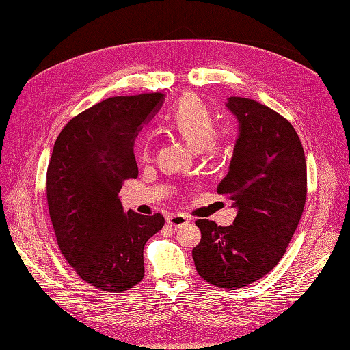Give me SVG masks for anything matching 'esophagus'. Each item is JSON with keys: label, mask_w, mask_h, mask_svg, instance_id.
Wrapping results in <instances>:
<instances>
[{"label": "esophagus", "mask_w": 350, "mask_h": 350, "mask_svg": "<svg viewBox=\"0 0 350 350\" xmlns=\"http://www.w3.org/2000/svg\"><path fill=\"white\" fill-rule=\"evenodd\" d=\"M188 220H189V219H188V216H185V215H171V216H167L166 224H167L169 226L179 228V226L185 225Z\"/></svg>", "instance_id": "34e87169"}]
</instances>
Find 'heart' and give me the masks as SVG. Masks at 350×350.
<instances>
[{"instance_id":"b5f03b06","label":"heart","mask_w":350,"mask_h":350,"mask_svg":"<svg viewBox=\"0 0 350 350\" xmlns=\"http://www.w3.org/2000/svg\"><path fill=\"white\" fill-rule=\"evenodd\" d=\"M166 126L178 134L196 150L216 153L221 140L216 133L215 115L194 94H185L166 115ZM139 154L146 157L150 150V135L143 134L139 140Z\"/></svg>"}]
</instances>
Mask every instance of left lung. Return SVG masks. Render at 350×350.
Here are the masks:
<instances>
[{"mask_svg":"<svg viewBox=\"0 0 350 350\" xmlns=\"http://www.w3.org/2000/svg\"><path fill=\"white\" fill-rule=\"evenodd\" d=\"M239 135L217 193L234 201L230 226L198 219L193 250L198 274L220 289H239L278 266L299 225L306 200V163L292 124L252 99L229 98Z\"/></svg>","mask_w":350,"mask_h":350,"instance_id":"obj_1","label":"left lung"}]
</instances>
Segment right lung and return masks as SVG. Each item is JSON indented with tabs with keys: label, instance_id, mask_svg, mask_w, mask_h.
Listing matches in <instances>:
<instances>
[{
	"label": "right lung",
	"instance_id": "add662e5",
	"mask_svg": "<svg viewBox=\"0 0 350 350\" xmlns=\"http://www.w3.org/2000/svg\"><path fill=\"white\" fill-rule=\"evenodd\" d=\"M162 93L113 96L62 129L46 171V200L58 247L93 288L121 293L144 276L143 248L165 225L161 213H124L118 193L137 178L133 153L140 125Z\"/></svg>",
	"mask_w": 350,
	"mask_h": 350
}]
</instances>
